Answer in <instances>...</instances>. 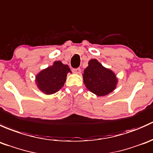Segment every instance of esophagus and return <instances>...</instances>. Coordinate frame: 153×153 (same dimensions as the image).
Instances as JSON below:
<instances>
[{
    "label": "esophagus",
    "mask_w": 153,
    "mask_h": 153,
    "mask_svg": "<svg viewBox=\"0 0 153 153\" xmlns=\"http://www.w3.org/2000/svg\"><path fill=\"white\" fill-rule=\"evenodd\" d=\"M72 71L75 74H80L81 73V69L79 68H73Z\"/></svg>",
    "instance_id": "1"
}]
</instances>
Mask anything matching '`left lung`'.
I'll list each match as a JSON object with an SVG mask.
<instances>
[{
    "instance_id": "left-lung-1",
    "label": "left lung",
    "mask_w": 153,
    "mask_h": 153,
    "mask_svg": "<svg viewBox=\"0 0 153 153\" xmlns=\"http://www.w3.org/2000/svg\"><path fill=\"white\" fill-rule=\"evenodd\" d=\"M83 80L90 91L100 97L112 92L117 83L114 73L94 59L90 60L88 66L85 69Z\"/></svg>"
}]
</instances>
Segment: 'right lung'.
<instances>
[{"label":"right lung","mask_w":153,"mask_h":153,"mask_svg":"<svg viewBox=\"0 0 153 153\" xmlns=\"http://www.w3.org/2000/svg\"><path fill=\"white\" fill-rule=\"evenodd\" d=\"M71 71L67 65L56 61L51 67L42 70L36 76L37 86L46 94H52L63 87L67 74Z\"/></svg>","instance_id":"right-lung-1"}]
</instances>
